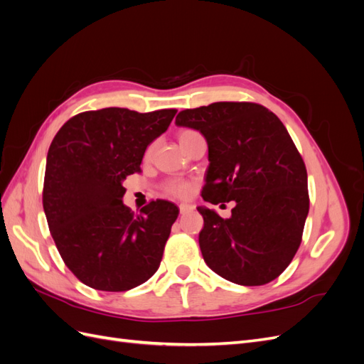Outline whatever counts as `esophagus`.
Here are the masks:
<instances>
[{
	"label": "esophagus",
	"instance_id": "34e87169",
	"mask_svg": "<svg viewBox=\"0 0 364 364\" xmlns=\"http://www.w3.org/2000/svg\"><path fill=\"white\" fill-rule=\"evenodd\" d=\"M193 209H194V206H191V205H188V203H181V205H179V211H181V214L190 213V211H193Z\"/></svg>",
	"mask_w": 364,
	"mask_h": 364
}]
</instances>
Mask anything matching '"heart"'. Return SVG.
I'll return each mask as SVG.
<instances>
[{"instance_id":"b5f03b06","label":"heart","mask_w":364,"mask_h":364,"mask_svg":"<svg viewBox=\"0 0 364 364\" xmlns=\"http://www.w3.org/2000/svg\"><path fill=\"white\" fill-rule=\"evenodd\" d=\"M194 135H197L196 130H190V129H185L179 134V142L181 146L185 144L186 141L190 138H193ZM150 153V150L147 151V155ZM164 191L167 193L168 196L173 197H179V199H185V197H188L193 193V183L188 181H183V179H170L164 183Z\"/></svg>"}]
</instances>
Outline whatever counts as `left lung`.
I'll use <instances>...</instances> for the list:
<instances>
[{
    "label": "left lung",
    "instance_id": "8db88e82",
    "mask_svg": "<svg viewBox=\"0 0 364 364\" xmlns=\"http://www.w3.org/2000/svg\"><path fill=\"white\" fill-rule=\"evenodd\" d=\"M176 124L199 130L208 142L203 200H235L229 218L197 208L208 267L250 287L277 279L301 246L310 209L306 168L287 129L267 107L247 102L185 109Z\"/></svg>",
    "mask_w": 364,
    "mask_h": 364
}]
</instances>
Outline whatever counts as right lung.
<instances>
[{
    "instance_id": "obj_1",
    "label": "right lung",
    "mask_w": 364,
    "mask_h": 364,
    "mask_svg": "<svg viewBox=\"0 0 364 364\" xmlns=\"http://www.w3.org/2000/svg\"><path fill=\"white\" fill-rule=\"evenodd\" d=\"M176 109L139 114L124 107L77 114L54 136L42 203L63 262L85 285L126 291L150 279L179 209L153 200L134 214L123 181L168 129Z\"/></svg>"
}]
</instances>
